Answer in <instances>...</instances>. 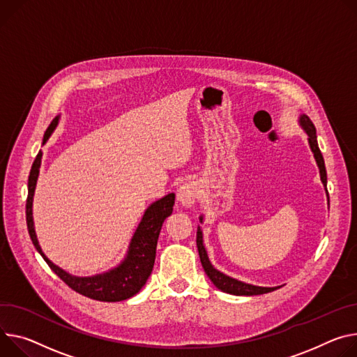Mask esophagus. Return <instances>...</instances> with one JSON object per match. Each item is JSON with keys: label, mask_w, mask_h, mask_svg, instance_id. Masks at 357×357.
<instances>
[{"label": "esophagus", "mask_w": 357, "mask_h": 357, "mask_svg": "<svg viewBox=\"0 0 357 357\" xmlns=\"http://www.w3.org/2000/svg\"><path fill=\"white\" fill-rule=\"evenodd\" d=\"M198 195H199L198 183L193 182V181H189V182H185V183L178 189L176 199H178V202H179L182 206L189 208V206H192L193 204H195Z\"/></svg>", "instance_id": "1"}]
</instances>
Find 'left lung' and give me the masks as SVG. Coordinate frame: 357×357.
Listing matches in <instances>:
<instances>
[{
    "label": "left lung",
    "instance_id": "8db88e82",
    "mask_svg": "<svg viewBox=\"0 0 357 357\" xmlns=\"http://www.w3.org/2000/svg\"><path fill=\"white\" fill-rule=\"evenodd\" d=\"M299 123L302 125V128L305 129V132L307 134V139H309V145L310 149L313 152V156L316 159V164L319 167V172H320V179L323 186L326 189L328 193V176H326V168H325V160H323L321 152L319 149L317 145V138H316V128L313 125V122L310 121V118L307 115H301L299 118ZM329 195V193H328ZM329 199V198H328ZM201 223L204 222V216L199 218ZM197 246H198V252H199V257H201V264L208 275V278L212 280V283L225 294H231V295H236V296H255V295H264V294H269V291H273L276 289H279L280 286L276 287H262V286H255V284H249L245 282H241L238 279H234L228 275H225L222 272H219L218 269H215L209 261L206 249L204 246V236H202V229L201 226H198V232H197Z\"/></svg>",
    "mask_w": 357,
    "mask_h": 357
}]
</instances>
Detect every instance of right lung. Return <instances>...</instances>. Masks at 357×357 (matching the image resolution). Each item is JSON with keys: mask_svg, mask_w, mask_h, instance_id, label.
I'll use <instances>...</instances> for the list:
<instances>
[{"mask_svg": "<svg viewBox=\"0 0 357 357\" xmlns=\"http://www.w3.org/2000/svg\"><path fill=\"white\" fill-rule=\"evenodd\" d=\"M59 116H55L50 123L48 129L45 131L43 145L48 141L54 129L58 125ZM41 158L43 152L40 151L34 164L31 167V172L28 176V198H26V226L28 234L31 236L32 243L40 255L44 257V261L48 264L51 271L55 275L66 282L73 290L78 294L101 302H121L125 299L132 298L142 289L146 283L155 264V255H156V243L159 238V232L162 228V223L172 213L174 204H175V193H168L167 197L158 199L145 211L142 220L139 222L138 228L129 243L128 253L123 261L109 272L88 276V278H78L62 271L56 265H54L50 259L44 255L37 235L34 229V219H32V199H34L36 185L40 174L41 167Z\"/></svg>", "mask_w": 357, "mask_h": 357, "instance_id": "1", "label": "right lung"}]
</instances>
